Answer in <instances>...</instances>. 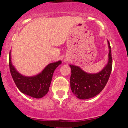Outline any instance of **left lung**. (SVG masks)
Listing matches in <instances>:
<instances>
[{
  "instance_id": "1",
  "label": "left lung",
  "mask_w": 128,
  "mask_h": 128,
  "mask_svg": "<svg viewBox=\"0 0 128 128\" xmlns=\"http://www.w3.org/2000/svg\"><path fill=\"white\" fill-rule=\"evenodd\" d=\"M109 48L108 62L102 71L90 74L83 71L78 66L70 65L71 70L70 86L72 92L81 100H87L100 94L105 87L112 68V58L110 42L108 41Z\"/></svg>"
}]
</instances>
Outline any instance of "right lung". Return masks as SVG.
Here are the masks:
<instances>
[{
  "instance_id": "1",
  "label": "right lung",
  "mask_w": 128,
  "mask_h": 128,
  "mask_svg": "<svg viewBox=\"0 0 128 128\" xmlns=\"http://www.w3.org/2000/svg\"><path fill=\"white\" fill-rule=\"evenodd\" d=\"M10 52V70L11 76L18 89L22 93L35 98H41L49 90L53 74L61 61L48 64L43 71L34 76H24L20 74L11 63Z\"/></svg>"
}]
</instances>
